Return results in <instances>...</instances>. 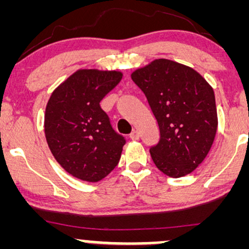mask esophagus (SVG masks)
<instances>
[{
    "instance_id": "1",
    "label": "esophagus",
    "mask_w": 249,
    "mask_h": 249,
    "mask_svg": "<svg viewBox=\"0 0 249 249\" xmlns=\"http://www.w3.org/2000/svg\"><path fill=\"white\" fill-rule=\"evenodd\" d=\"M130 138L132 139V141H137V139L139 138V132L137 130H134V131H132V132H131V134H130Z\"/></svg>"
}]
</instances>
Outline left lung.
Masks as SVG:
<instances>
[{"label": "left lung", "mask_w": 249, "mask_h": 249, "mask_svg": "<svg viewBox=\"0 0 249 249\" xmlns=\"http://www.w3.org/2000/svg\"><path fill=\"white\" fill-rule=\"evenodd\" d=\"M131 78L146 96L160 130V141L150 148L156 166L172 178L193 172L218 128L212 87L192 68L165 58L133 71Z\"/></svg>", "instance_id": "8db88e82"}]
</instances>
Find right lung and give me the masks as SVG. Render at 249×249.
Listing matches in <instances>:
<instances>
[{
    "mask_svg": "<svg viewBox=\"0 0 249 249\" xmlns=\"http://www.w3.org/2000/svg\"><path fill=\"white\" fill-rule=\"evenodd\" d=\"M119 71L81 69L55 89L45 107L51 153L71 176L97 182L118 165L125 138L99 103L121 82Z\"/></svg>",
    "mask_w": 249,
    "mask_h": 249,
    "instance_id": "obj_1",
    "label": "right lung"
}]
</instances>
